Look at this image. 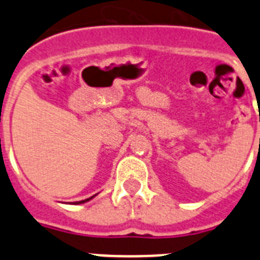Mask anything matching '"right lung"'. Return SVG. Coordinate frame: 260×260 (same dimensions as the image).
I'll return each mask as SVG.
<instances>
[{"mask_svg": "<svg viewBox=\"0 0 260 260\" xmlns=\"http://www.w3.org/2000/svg\"><path fill=\"white\" fill-rule=\"evenodd\" d=\"M93 197H95V195H93ZM93 197H91V198H88V199H84V201H80V202H77V204H80V203H84V202H88L89 199H92Z\"/></svg>", "mask_w": 260, "mask_h": 260, "instance_id": "1", "label": "right lung"}]
</instances>
